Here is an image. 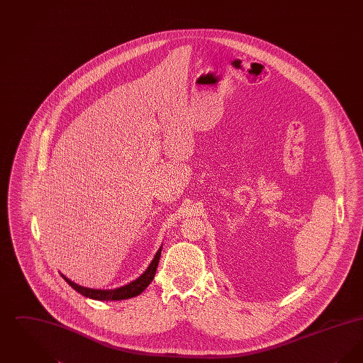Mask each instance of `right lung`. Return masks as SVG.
<instances>
[{
	"mask_svg": "<svg viewBox=\"0 0 363 363\" xmlns=\"http://www.w3.org/2000/svg\"><path fill=\"white\" fill-rule=\"evenodd\" d=\"M160 253H162V246L156 252L155 257L151 261L148 268L136 280H133V281H130V283H128V284H125L122 287H118V289H111V290L89 289V287H84V286H80V284L72 281L70 279H68L65 275H62V274H61V277L65 279V281L69 284L73 290H76L77 293L84 295L86 298H91V299H95V301H122V299H129V298L138 296V294L143 293L148 287V284L154 280L156 268H157V262H159V259H160Z\"/></svg>",
	"mask_w": 363,
	"mask_h": 363,
	"instance_id": "right-lung-1",
	"label": "right lung"
}]
</instances>
